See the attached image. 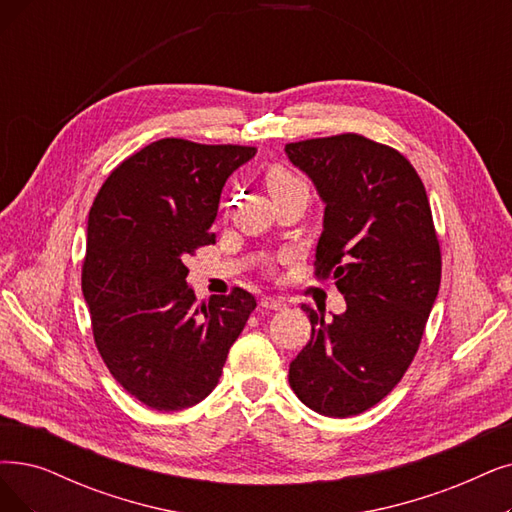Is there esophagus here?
<instances>
[{"label":"esophagus","instance_id":"obj_1","mask_svg":"<svg viewBox=\"0 0 512 512\" xmlns=\"http://www.w3.org/2000/svg\"><path fill=\"white\" fill-rule=\"evenodd\" d=\"M260 306H262V309H267V311H283L285 302L279 300V298H262Z\"/></svg>","mask_w":512,"mask_h":512}]
</instances>
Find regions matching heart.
Here are the masks:
<instances>
[{
	"label": "heart",
	"instance_id": "obj_1",
	"mask_svg": "<svg viewBox=\"0 0 512 512\" xmlns=\"http://www.w3.org/2000/svg\"><path fill=\"white\" fill-rule=\"evenodd\" d=\"M264 185H267L273 199L290 193L294 189H309L300 174L281 166V163H273V166L264 170Z\"/></svg>",
	"mask_w": 512,
	"mask_h": 512
}]
</instances>
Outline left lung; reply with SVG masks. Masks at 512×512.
<instances>
[{
  "instance_id": "left-lung-1",
  "label": "left lung",
  "mask_w": 512,
  "mask_h": 512,
  "mask_svg": "<svg viewBox=\"0 0 512 512\" xmlns=\"http://www.w3.org/2000/svg\"><path fill=\"white\" fill-rule=\"evenodd\" d=\"M325 201L315 277L336 279L346 311L311 306V340L290 363V386L311 410H370L414 361L441 283V248L418 172L397 149L361 134L285 145Z\"/></svg>"
}]
</instances>
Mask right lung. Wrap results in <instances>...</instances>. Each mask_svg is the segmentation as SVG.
Listing matches in <instances>:
<instances>
[{
  "instance_id": "1",
  "label": "right lung",
  "mask_w": 512,
  "mask_h": 512,
  "mask_svg": "<svg viewBox=\"0 0 512 512\" xmlns=\"http://www.w3.org/2000/svg\"><path fill=\"white\" fill-rule=\"evenodd\" d=\"M256 147L161 138L126 157L90 208L81 290L96 349L111 376L159 412L206 399L256 300L197 302L187 256L210 233L227 178Z\"/></svg>"
}]
</instances>
